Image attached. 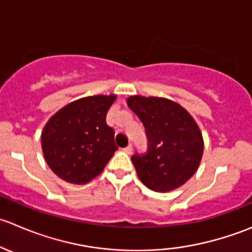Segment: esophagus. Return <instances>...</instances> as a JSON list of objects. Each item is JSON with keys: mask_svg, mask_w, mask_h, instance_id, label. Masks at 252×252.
I'll return each instance as SVG.
<instances>
[{"mask_svg": "<svg viewBox=\"0 0 252 252\" xmlns=\"http://www.w3.org/2000/svg\"><path fill=\"white\" fill-rule=\"evenodd\" d=\"M123 151L125 152V153H127V154H131V152H132V146H131V144H128V146L125 147V148H124Z\"/></svg>", "mask_w": 252, "mask_h": 252, "instance_id": "obj_1", "label": "esophagus"}]
</instances>
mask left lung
I'll return each instance as SVG.
<instances>
[{"instance_id": "obj_1", "label": "left lung", "mask_w": 252, "mask_h": 252, "mask_svg": "<svg viewBox=\"0 0 252 252\" xmlns=\"http://www.w3.org/2000/svg\"><path fill=\"white\" fill-rule=\"evenodd\" d=\"M127 105L146 128L147 151L131 160L148 189L166 192L184 185L198 169L203 139L192 116L179 104L154 96H129Z\"/></svg>"}]
</instances>
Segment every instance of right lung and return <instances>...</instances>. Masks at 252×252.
Returning a JSON list of instances; mask_svg holds the SVG:
<instances>
[{
  "mask_svg": "<svg viewBox=\"0 0 252 252\" xmlns=\"http://www.w3.org/2000/svg\"><path fill=\"white\" fill-rule=\"evenodd\" d=\"M115 98L111 94L78 99L57 111L45 125L42 153L50 169L62 180L89 183L118 151L115 131L106 124Z\"/></svg>",
  "mask_w": 252,
  "mask_h": 252,
  "instance_id": "1",
  "label": "right lung"
}]
</instances>
